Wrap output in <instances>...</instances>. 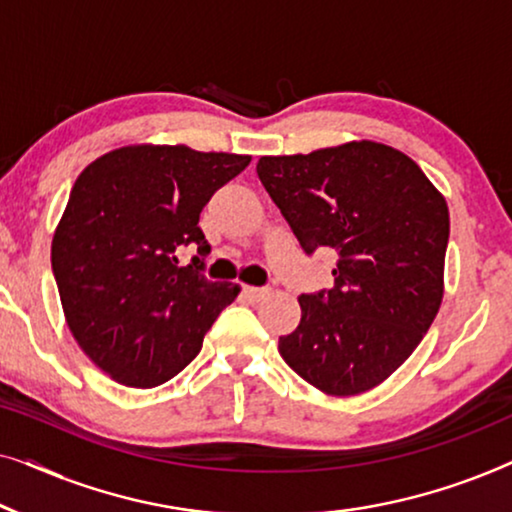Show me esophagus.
I'll return each mask as SVG.
<instances>
[{"mask_svg":"<svg viewBox=\"0 0 512 512\" xmlns=\"http://www.w3.org/2000/svg\"><path fill=\"white\" fill-rule=\"evenodd\" d=\"M244 296H247L251 303H261L270 296L268 286H244Z\"/></svg>","mask_w":512,"mask_h":512,"instance_id":"34e87169","label":"esophagus"}]
</instances>
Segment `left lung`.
I'll return each mask as SVG.
<instances>
[{"label":"left lung","instance_id":"8db88e82","mask_svg":"<svg viewBox=\"0 0 512 512\" xmlns=\"http://www.w3.org/2000/svg\"><path fill=\"white\" fill-rule=\"evenodd\" d=\"M258 179L305 254L333 249V289L303 293L279 354L312 387L356 396L415 352L443 303L450 212L415 160L377 142L263 156Z\"/></svg>","mask_w":512,"mask_h":512}]
</instances>
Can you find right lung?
I'll use <instances>...</instances> for the list:
<instances>
[{"label": "right lung", "instance_id": "add662e5", "mask_svg": "<svg viewBox=\"0 0 512 512\" xmlns=\"http://www.w3.org/2000/svg\"><path fill=\"white\" fill-rule=\"evenodd\" d=\"M251 163L237 153L137 144L93 160L74 181L51 263L69 331L88 359L125 387L181 373L240 284L209 282L198 221L223 184Z\"/></svg>", "mask_w": 512, "mask_h": 512}]
</instances>
